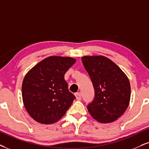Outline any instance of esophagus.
Masks as SVG:
<instances>
[{
    "mask_svg": "<svg viewBox=\"0 0 149 149\" xmlns=\"http://www.w3.org/2000/svg\"><path fill=\"white\" fill-rule=\"evenodd\" d=\"M75 95H76V99L78 100H81V97H82V94H81L80 92H78V93H76V94H75Z\"/></svg>",
    "mask_w": 149,
    "mask_h": 149,
    "instance_id": "1",
    "label": "esophagus"
}]
</instances>
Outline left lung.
<instances>
[{
  "mask_svg": "<svg viewBox=\"0 0 149 149\" xmlns=\"http://www.w3.org/2000/svg\"><path fill=\"white\" fill-rule=\"evenodd\" d=\"M95 90L87 106L90 115L101 123H110L123 115L129 104L131 85L127 75L111 60L103 56L82 57Z\"/></svg>",
  "mask_w": 149,
  "mask_h": 149,
  "instance_id": "8db88e82",
  "label": "left lung"
}]
</instances>
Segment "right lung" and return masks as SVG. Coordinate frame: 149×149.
<instances>
[{
    "label": "right lung",
    "mask_w": 149,
    "mask_h": 149,
    "mask_svg": "<svg viewBox=\"0 0 149 149\" xmlns=\"http://www.w3.org/2000/svg\"><path fill=\"white\" fill-rule=\"evenodd\" d=\"M76 60L49 56L36 64L22 81V97L28 113L44 125L55 123L65 116L76 98L68 89L65 73Z\"/></svg>",
    "instance_id": "right-lung-1"
}]
</instances>
